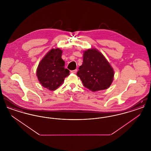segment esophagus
<instances>
[{"instance_id": "34e87169", "label": "esophagus", "mask_w": 151, "mask_h": 151, "mask_svg": "<svg viewBox=\"0 0 151 151\" xmlns=\"http://www.w3.org/2000/svg\"><path fill=\"white\" fill-rule=\"evenodd\" d=\"M77 71H78V70H77V69H76V70H72V71H71V72H72V73H76L77 72Z\"/></svg>"}]
</instances>
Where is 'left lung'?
Segmentation results:
<instances>
[{
	"label": "left lung",
	"instance_id": "left-lung-1",
	"mask_svg": "<svg viewBox=\"0 0 151 151\" xmlns=\"http://www.w3.org/2000/svg\"><path fill=\"white\" fill-rule=\"evenodd\" d=\"M77 75L84 86L92 92L104 90L111 84L114 70L102 53L96 49L84 51L83 64Z\"/></svg>",
	"mask_w": 151,
	"mask_h": 151
}]
</instances>
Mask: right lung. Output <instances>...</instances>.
Masks as SVG:
<instances>
[{"instance_id":"1","label":"right lung","mask_w":151,"mask_h":151,"mask_svg":"<svg viewBox=\"0 0 151 151\" xmlns=\"http://www.w3.org/2000/svg\"><path fill=\"white\" fill-rule=\"evenodd\" d=\"M62 51L52 49L41 60L37 69V76L42 86L54 91L63 84L70 71L65 68V61L62 59Z\"/></svg>"}]
</instances>
